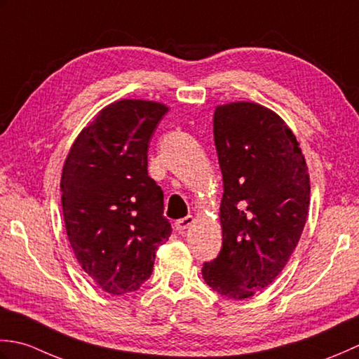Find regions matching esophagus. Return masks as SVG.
<instances>
[{
  "instance_id": "obj_1",
  "label": "esophagus",
  "mask_w": 359,
  "mask_h": 359,
  "mask_svg": "<svg viewBox=\"0 0 359 359\" xmlns=\"http://www.w3.org/2000/svg\"><path fill=\"white\" fill-rule=\"evenodd\" d=\"M194 222H195V218L192 215H187V217L180 218V220L175 222V228H177V231L182 232V231H186L187 228H190V226L194 224Z\"/></svg>"
}]
</instances>
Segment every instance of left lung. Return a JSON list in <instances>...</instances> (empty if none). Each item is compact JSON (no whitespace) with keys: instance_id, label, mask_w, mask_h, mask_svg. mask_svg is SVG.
I'll return each mask as SVG.
<instances>
[{"instance_id":"left-lung-1","label":"left lung","mask_w":359,"mask_h":359,"mask_svg":"<svg viewBox=\"0 0 359 359\" xmlns=\"http://www.w3.org/2000/svg\"><path fill=\"white\" fill-rule=\"evenodd\" d=\"M223 175V246L201 269L209 287L228 299L251 297L287 265L310 206V175L294 133L273 109L231 102L214 113Z\"/></svg>"}]
</instances>
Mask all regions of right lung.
Listing matches in <instances>:
<instances>
[{"mask_svg":"<svg viewBox=\"0 0 359 359\" xmlns=\"http://www.w3.org/2000/svg\"><path fill=\"white\" fill-rule=\"evenodd\" d=\"M167 111L161 102L116 100L80 131L65 159L68 240L88 277L109 294L139 290L170 237L164 194L147 172L150 139Z\"/></svg>","mask_w":359,"mask_h":359,"instance_id":"obj_1","label":"right lung"}]
</instances>
